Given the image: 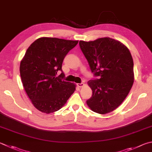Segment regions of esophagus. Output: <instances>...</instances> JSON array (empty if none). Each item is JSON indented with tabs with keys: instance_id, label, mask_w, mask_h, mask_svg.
Here are the masks:
<instances>
[{
	"instance_id": "34e87169",
	"label": "esophagus",
	"mask_w": 152,
	"mask_h": 152,
	"mask_svg": "<svg viewBox=\"0 0 152 152\" xmlns=\"http://www.w3.org/2000/svg\"><path fill=\"white\" fill-rule=\"evenodd\" d=\"M84 86H85L84 83H78L77 84V86H78L79 88H82V87H84Z\"/></svg>"
}]
</instances>
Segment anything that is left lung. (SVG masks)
I'll list each match as a JSON object with an SVG mask.
<instances>
[{
  "label": "left lung",
  "mask_w": 152,
  "mask_h": 152,
  "mask_svg": "<svg viewBox=\"0 0 152 152\" xmlns=\"http://www.w3.org/2000/svg\"><path fill=\"white\" fill-rule=\"evenodd\" d=\"M79 45L91 71L100 76V79L88 82L92 96L86 104L98 114L112 112L125 100L134 84L130 52L123 43L110 37L89 42L80 40Z\"/></svg>",
  "instance_id": "1"
}]
</instances>
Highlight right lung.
<instances>
[{"label":"right lung","mask_w":152,"mask_h":152,"mask_svg":"<svg viewBox=\"0 0 152 152\" xmlns=\"http://www.w3.org/2000/svg\"><path fill=\"white\" fill-rule=\"evenodd\" d=\"M78 40L41 37L32 43L20 64L23 87L37 110L50 114L62 108L76 90V84L66 82L62 71L63 60Z\"/></svg>","instance_id":"right-lung-1"}]
</instances>
